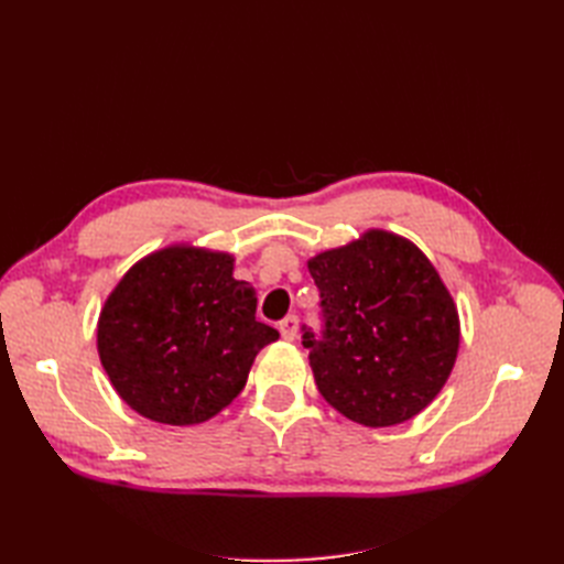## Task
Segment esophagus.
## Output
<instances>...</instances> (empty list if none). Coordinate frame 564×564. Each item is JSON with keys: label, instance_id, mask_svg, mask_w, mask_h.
Segmentation results:
<instances>
[{"label": "esophagus", "instance_id": "34e87169", "mask_svg": "<svg viewBox=\"0 0 564 564\" xmlns=\"http://www.w3.org/2000/svg\"><path fill=\"white\" fill-rule=\"evenodd\" d=\"M296 332H299V317L296 315H286L282 322H280V334L284 340H294L296 338Z\"/></svg>", "mask_w": 564, "mask_h": 564}]
</instances>
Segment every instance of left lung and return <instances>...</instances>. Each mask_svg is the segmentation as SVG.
Wrapping results in <instances>:
<instances>
[{"mask_svg": "<svg viewBox=\"0 0 564 564\" xmlns=\"http://www.w3.org/2000/svg\"><path fill=\"white\" fill-rule=\"evenodd\" d=\"M319 332L301 327L322 398L369 429L416 416L447 383L458 315L431 261L398 235L362 240L308 263Z\"/></svg>", "mask_w": 564, "mask_h": 564, "instance_id": "8db88e82", "label": "left lung"}]
</instances>
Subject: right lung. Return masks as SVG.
Listing matches in <instances>:
<instances>
[{
  "instance_id": "right-lung-1",
  "label": "right lung",
  "mask_w": 564,
  "mask_h": 564,
  "mask_svg": "<svg viewBox=\"0 0 564 564\" xmlns=\"http://www.w3.org/2000/svg\"><path fill=\"white\" fill-rule=\"evenodd\" d=\"M278 338L256 319L253 286L232 278V256L191 247L135 263L98 319V355L119 398L169 425L216 416Z\"/></svg>"
}]
</instances>
